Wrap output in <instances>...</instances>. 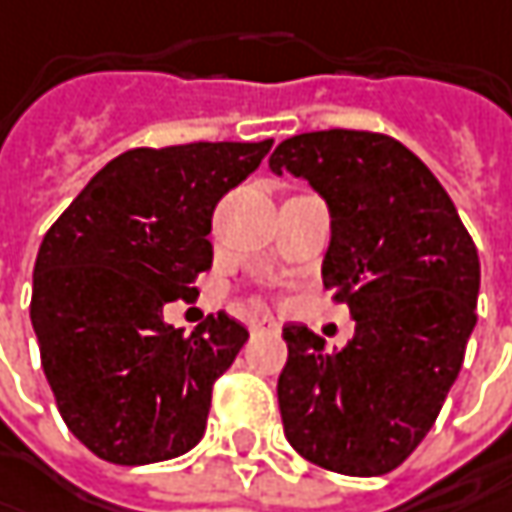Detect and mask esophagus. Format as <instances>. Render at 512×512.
<instances>
[{"instance_id":"esophagus-1","label":"esophagus","mask_w":512,"mask_h":512,"mask_svg":"<svg viewBox=\"0 0 512 512\" xmlns=\"http://www.w3.org/2000/svg\"><path fill=\"white\" fill-rule=\"evenodd\" d=\"M249 329L252 332H266V335H278L280 323L275 318H269V315H263V318H255V321L249 323Z\"/></svg>"}]
</instances>
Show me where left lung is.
Returning a JSON list of instances; mask_svg holds the SVG:
<instances>
[{"mask_svg":"<svg viewBox=\"0 0 512 512\" xmlns=\"http://www.w3.org/2000/svg\"><path fill=\"white\" fill-rule=\"evenodd\" d=\"M269 168L326 200L323 286L355 321L332 355L306 326H283V433L323 470L384 476L424 441L458 378L476 326V243L433 171L387 134H298Z\"/></svg>","mask_w":512,"mask_h":512,"instance_id":"obj_1","label":"left lung"}]
</instances>
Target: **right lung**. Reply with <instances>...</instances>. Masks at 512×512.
<instances>
[{"label":"right lung","mask_w":512,"mask_h":512,"mask_svg":"<svg viewBox=\"0 0 512 512\" xmlns=\"http://www.w3.org/2000/svg\"><path fill=\"white\" fill-rule=\"evenodd\" d=\"M269 148H131L45 234L31 295L42 369L62 421L102 461H166L206 433L214 381L249 332L217 312L183 335L163 306L197 295L194 280L212 269L214 206Z\"/></svg>","instance_id":"add662e5"}]
</instances>
